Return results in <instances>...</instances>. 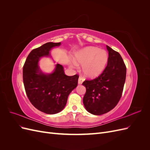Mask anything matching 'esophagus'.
<instances>
[{"label":"esophagus","instance_id":"1","mask_svg":"<svg viewBox=\"0 0 150 150\" xmlns=\"http://www.w3.org/2000/svg\"><path fill=\"white\" fill-rule=\"evenodd\" d=\"M83 83V79L82 78H81V77H79V79H78V84H81Z\"/></svg>","mask_w":150,"mask_h":150}]
</instances>
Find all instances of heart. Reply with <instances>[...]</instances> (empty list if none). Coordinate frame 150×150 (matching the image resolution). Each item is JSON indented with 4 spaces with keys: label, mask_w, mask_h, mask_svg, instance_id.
Masks as SVG:
<instances>
[{
    "label": "heart",
    "mask_w": 150,
    "mask_h": 150,
    "mask_svg": "<svg viewBox=\"0 0 150 150\" xmlns=\"http://www.w3.org/2000/svg\"><path fill=\"white\" fill-rule=\"evenodd\" d=\"M71 66L77 64L83 65L82 71L88 78H97L105 69L108 61V54L105 50L94 46H88L75 52Z\"/></svg>",
    "instance_id": "1"
}]
</instances>
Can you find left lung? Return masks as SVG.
Here are the masks:
<instances>
[{
	"label": "left lung",
	"instance_id": "8db88e82",
	"mask_svg": "<svg viewBox=\"0 0 150 150\" xmlns=\"http://www.w3.org/2000/svg\"><path fill=\"white\" fill-rule=\"evenodd\" d=\"M109 57L103 73L96 79L85 81L84 106L91 114L101 115L110 111L119 102L126 80V68L120 54L106 46Z\"/></svg>",
	"mask_w": 150,
	"mask_h": 150
}]
</instances>
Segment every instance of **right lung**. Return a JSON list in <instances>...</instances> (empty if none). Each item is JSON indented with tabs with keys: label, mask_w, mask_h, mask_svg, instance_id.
<instances>
[{
	"label": "right lung",
	"mask_w": 150,
	"mask_h": 150,
	"mask_svg": "<svg viewBox=\"0 0 150 150\" xmlns=\"http://www.w3.org/2000/svg\"><path fill=\"white\" fill-rule=\"evenodd\" d=\"M61 44L47 42L33 49L23 67V82L27 96L35 108L48 115L61 112L66 106L68 96L78 86L79 76H66L62 65L55 64L51 73H45L39 66L40 59L51 57V49Z\"/></svg>",
	"instance_id": "1"
}]
</instances>
